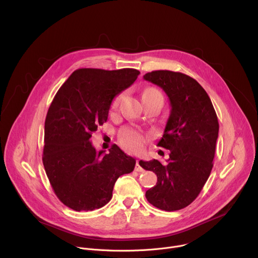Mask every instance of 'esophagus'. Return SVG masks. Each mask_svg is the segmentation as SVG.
Segmentation results:
<instances>
[{"label":"esophagus","instance_id":"34e87169","mask_svg":"<svg viewBox=\"0 0 258 258\" xmlns=\"http://www.w3.org/2000/svg\"><path fill=\"white\" fill-rule=\"evenodd\" d=\"M135 170H136L137 172H143V171H144V169L142 168V165H141V161H140V160H137V161H136Z\"/></svg>","mask_w":258,"mask_h":258}]
</instances>
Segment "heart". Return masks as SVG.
<instances>
[{
    "label": "heart",
    "mask_w": 258,
    "mask_h": 258,
    "mask_svg": "<svg viewBox=\"0 0 258 258\" xmlns=\"http://www.w3.org/2000/svg\"><path fill=\"white\" fill-rule=\"evenodd\" d=\"M148 92H159V91L152 87L146 88L143 91V93H148ZM121 97H122V95H117L116 97H114V99L111 102V106H110L111 110L116 109V107L118 106V104L121 100ZM120 143L126 150H128L131 152L139 153L143 150V148L145 146L146 137L141 132L127 128V130H124L120 135Z\"/></svg>",
    "instance_id": "heart-1"
}]
</instances>
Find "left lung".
<instances>
[{
  "mask_svg": "<svg viewBox=\"0 0 258 258\" xmlns=\"http://www.w3.org/2000/svg\"><path fill=\"white\" fill-rule=\"evenodd\" d=\"M144 79L165 90L172 107L157 144L170 150L168 163L140 160L143 169L157 176L156 185L145 196L154 207L171 212L190 205L207 182L213 168L218 118L208 93L190 76L158 70Z\"/></svg>",
  "mask_w": 258,
  "mask_h": 258,
  "instance_id": "left-lung-1",
  "label": "left lung"
}]
</instances>
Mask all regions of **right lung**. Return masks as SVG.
Segmentation results:
<instances>
[{
  "label": "right lung",
  "mask_w": 258,
  "mask_h": 258,
  "mask_svg": "<svg viewBox=\"0 0 258 258\" xmlns=\"http://www.w3.org/2000/svg\"><path fill=\"white\" fill-rule=\"evenodd\" d=\"M136 69L84 68L60 86L45 119L43 165L58 200L75 211L110 202L116 180L134 171L136 160L118 146L97 152L90 138L108 119L111 102L130 87Z\"/></svg>",
  "instance_id": "1"
}]
</instances>
